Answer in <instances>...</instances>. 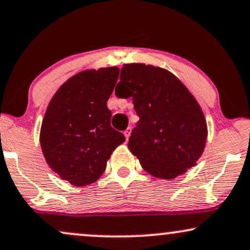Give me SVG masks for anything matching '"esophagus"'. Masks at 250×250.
<instances>
[{
  "label": "esophagus",
  "instance_id": "1",
  "mask_svg": "<svg viewBox=\"0 0 250 250\" xmlns=\"http://www.w3.org/2000/svg\"><path fill=\"white\" fill-rule=\"evenodd\" d=\"M123 134H125V140L128 141V138H129V136H130V134H131V128H127V129H125V133H123Z\"/></svg>",
  "mask_w": 250,
  "mask_h": 250
}]
</instances>
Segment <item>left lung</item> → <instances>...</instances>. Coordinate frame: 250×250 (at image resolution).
Here are the masks:
<instances>
[{
    "mask_svg": "<svg viewBox=\"0 0 250 250\" xmlns=\"http://www.w3.org/2000/svg\"><path fill=\"white\" fill-rule=\"evenodd\" d=\"M117 98H133L140 121L128 148L151 176L173 179L197 164L207 140L200 104L188 87L165 68L125 64Z\"/></svg>",
    "mask_w": 250,
    "mask_h": 250,
    "instance_id": "8db88e82",
    "label": "left lung"
}]
</instances>
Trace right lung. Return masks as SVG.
Returning a JSON list of instances; mask_svg holds the SVG:
<instances>
[{
    "mask_svg": "<svg viewBox=\"0 0 250 250\" xmlns=\"http://www.w3.org/2000/svg\"><path fill=\"white\" fill-rule=\"evenodd\" d=\"M120 70L116 66L74 74L52 96L42 121L39 142L46 163L62 180L89 185L125 141L110 127L107 101Z\"/></svg>",
    "mask_w": 250,
    "mask_h": 250,
    "instance_id": "add662e5",
    "label": "right lung"
}]
</instances>
